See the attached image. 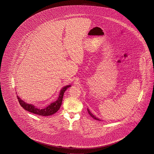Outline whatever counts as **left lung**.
Returning <instances> with one entry per match:
<instances>
[{
  "instance_id": "8db88e82",
  "label": "left lung",
  "mask_w": 154,
  "mask_h": 154,
  "mask_svg": "<svg viewBox=\"0 0 154 154\" xmlns=\"http://www.w3.org/2000/svg\"><path fill=\"white\" fill-rule=\"evenodd\" d=\"M88 113H89V115L91 116L94 119H95V120H98V121H100V120H99V119H97L96 117L94 116L90 112V111H89V109H88Z\"/></svg>"
}]
</instances>
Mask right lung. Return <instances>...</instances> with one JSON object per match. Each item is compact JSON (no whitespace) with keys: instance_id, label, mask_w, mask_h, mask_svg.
Instances as JSON below:
<instances>
[{"instance_id":"right-lung-1","label":"right lung","mask_w":154,"mask_h":154,"mask_svg":"<svg viewBox=\"0 0 154 154\" xmlns=\"http://www.w3.org/2000/svg\"><path fill=\"white\" fill-rule=\"evenodd\" d=\"M70 86H71L70 85H67L65 87H64L63 89L61 90L60 95H59V97L57 99V100L55 102L51 103L49 106H48L45 108L41 109L35 107V106H34V105L28 104V103L23 102V100L19 98L18 96H17V97L18 99L20 106L23 108V109L26 110L27 111L32 112L33 113L38 115L40 116H50V115L54 114L55 113H56L60 109L62 100H63L64 93L65 90Z\"/></svg>"}]
</instances>
